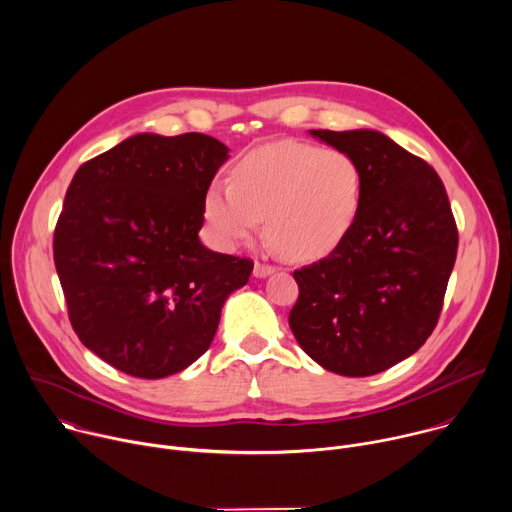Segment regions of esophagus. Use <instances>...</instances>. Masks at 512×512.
<instances>
[{"mask_svg": "<svg viewBox=\"0 0 512 512\" xmlns=\"http://www.w3.org/2000/svg\"><path fill=\"white\" fill-rule=\"evenodd\" d=\"M275 271V267L273 265H269V263H263V261H255V267H253V275L255 277H267V275H271Z\"/></svg>", "mask_w": 512, "mask_h": 512, "instance_id": "34e87169", "label": "esophagus"}]
</instances>
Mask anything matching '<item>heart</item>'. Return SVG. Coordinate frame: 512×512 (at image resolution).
<instances>
[{"label":"heart","mask_w":512,"mask_h":512,"mask_svg":"<svg viewBox=\"0 0 512 512\" xmlns=\"http://www.w3.org/2000/svg\"><path fill=\"white\" fill-rule=\"evenodd\" d=\"M364 176L346 150L304 141H275L245 154L231 184L216 180L204 194L212 239L225 247L247 241L265 216L267 237L296 261L336 251L356 225Z\"/></svg>","instance_id":"obj_1"}]
</instances>
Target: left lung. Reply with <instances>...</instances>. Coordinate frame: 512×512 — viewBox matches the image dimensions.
Masks as SVG:
<instances>
[{
	"label": "left lung",
	"mask_w": 512,
	"mask_h": 512,
	"mask_svg": "<svg viewBox=\"0 0 512 512\" xmlns=\"http://www.w3.org/2000/svg\"><path fill=\"white\" fill-rule=\"evenodd\" d=\"M352 154L362 206L344 243L296 269L289 328L326 371L371 377L411 356L440 320L458 227L437 172L379 131L312 129Z\"/></svg>",
	"instance_id": "8db88e82"
}]
</instances>
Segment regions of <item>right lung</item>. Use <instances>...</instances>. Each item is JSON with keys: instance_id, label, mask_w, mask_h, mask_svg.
<instances>
[{"instance_id": "add662e5", "label": "right lung", "mask_w": 512, "mask_h": 512, "mask_svg": "<svg viewBox=\"0 0 512 512\" xmlns=\"http://www.w3.org/2000/svg\"><path fill=\"white\" fill-rule=\"evenodd\" d=\"M229 148L204 133H139L85 162L54 229L79 340L121 373L162 379L200 358L253 261L206 249L204 194Z\"/></svg>"}]
</instances>
